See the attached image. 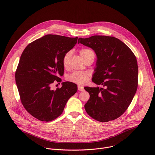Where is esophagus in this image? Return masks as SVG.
<instances>
[{"mask_svg": "<svg viewBox=\"0 0 155 155\" xmlns=\"http://www.w3.org/2000/svg\"><path fill=\"white\" fill-rule=\"evenodd\" d=\"M78 90L80 91H83L84 90V87L81 86H78Z\"/></svg>", "mask_w": 155, "mask_h": 155, "instance_id": "34e87169", "label": "esophagus"}]
</instances>
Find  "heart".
I'll list each match as a JSON object with an SVG mask.
<instances>
[{"instance_id":"1","label":"heart","mask_w":155,"mask_h":155,"mask_svg":"<svg viewBox=\"0 0 155 155\" xmlns=\"http://www.w3.org/2000/svg\"><path fill=\"white\" fill-rule=\"evenodd\" d=\"M82 59L84 61L88 58H93L94 59L95 54L90 49L83 48L79 51ZM71 56V52H67L64 54L62 58V64L64 67H67L69 63V58ZM90 78V74L87 72L75 71L68 75L67 79L68 81L76 83L77 84L83 85Z\"/></svg>"}]
</instances>
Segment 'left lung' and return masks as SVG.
<instances>
[{"instance_id":"8db88e82","label":"left lung","mask_w":155,"mask_h":155,"mask_svg":"<svg viewBox=\"0 0 155 155\" xmlns=\"http://www.w3.org/2000/svg\"><path fill=\"white\" fill-rule=\"evenodd\" d=\"M78 43L92 48L97 56L93 82L101 87H85L90 97L87 114L100 122L119 118L133 99L138 86V65L131 50L117 38L94 35L79 38Z\"/></svg>"}]
</instances>
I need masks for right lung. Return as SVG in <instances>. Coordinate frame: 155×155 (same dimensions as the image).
<instances>
[{
  "label": "right lung",
  "instance_id": "add662e5",
  "mask_svg": "<svg viewBox=\"0 0 155 155\" xmlns=\"http://www.w3.org/2000/svg\"><path fill=\"white\" fill-rule=\"evenodd\" d=\"M78 37L48 34L29 43L22 53L15 72L21 102L32 116L42 121L57 118L69 99L77 91L66 81L61 88L51 84L64 74L62 58L77 43Z\"/></svg>",
  "mask_w": 155,
  "mask_h": 155
}]
</instances>
